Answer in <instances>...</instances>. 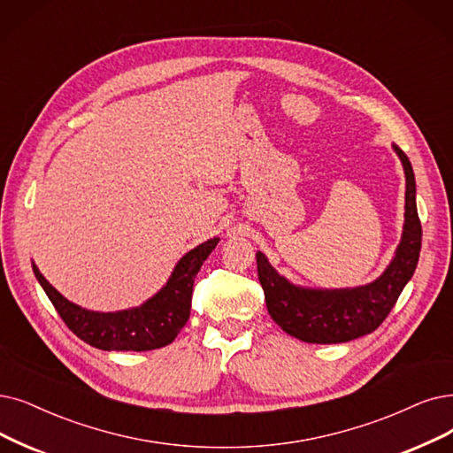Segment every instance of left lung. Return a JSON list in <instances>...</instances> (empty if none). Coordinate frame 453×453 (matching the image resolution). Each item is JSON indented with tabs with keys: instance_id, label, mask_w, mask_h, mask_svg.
<instances>
[{
	"instance_id": "left-lung-1",
	"label": "left lung",
	"mask_w": 453,
	"mask_h": 453,
	"mask_svg": "<svg viewBox=\"0 0 453 453\" xmlns=\"http://www.w3.org/2000/svg\"><path fill=\"white\" fill-rule=\"evenodd\" d=\"M405 174V213L402 240L385 271L355 288H309L288 280L257 250L258 279L267 312L279 327L309 343H342L373 333L390 314L414 275L422 247V225L416 210V182L405 152L392 142Z\"/></svg>"
}]
</instances>
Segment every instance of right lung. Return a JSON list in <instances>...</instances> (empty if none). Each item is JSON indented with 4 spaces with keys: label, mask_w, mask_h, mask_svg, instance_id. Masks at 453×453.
Returning <instances> with one entry per match:
<instances>
[{
    "label": "right lung",
    "mask_w": 453,
    "mask_h": 453,
    "mask_svg": "<svg viewBox=\"0 0 453 453\" xmlns=\"http://www.w3.org/2000/svg\"><path fill=\"white\" fill-rule=\"evenodd\" d=\"M217 243L219 238L215 236L186 252L150 299L115 312L87 311L68 301L44 279L37 264L31 262V267L68 329L88 346L102 351H150L171 343L188 323L195 277Z\"/></svg>",
    "instance_id": "obj_1"
}]
</instances>
